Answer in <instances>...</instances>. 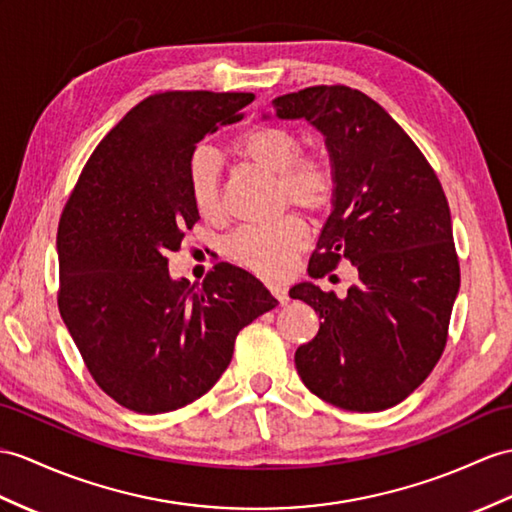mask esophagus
Segmentation results:
<instances>
[{"instance_id": "esophagus-1", "label": "esophagus", "mask_w": 512, "mask_h": 512, "mask_svg": "<svg viewBox=\"0 0 512 512\" xmlns=\"http://www.w3.org/2000/svg\"><path fill=\"white\" fill-rule=\"evenodd\" d=\"M269 291L271 295L278 299V302L284 306L286 302H289V291H286L284 284H269Z\"/></svg>"}]
</instances>
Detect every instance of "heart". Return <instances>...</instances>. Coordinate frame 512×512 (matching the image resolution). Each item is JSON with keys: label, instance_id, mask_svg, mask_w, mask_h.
I'll use <instances>...</instances> for the list:
<instances>
[{"label": "heart", "instance_id": "1", "mask_svg": "<svg viewBox=\"0 0 512 512\" xmlns=\"http://www.w3.org/2000/svg\"><path fill=\"white\" fill-rule=\"evenodd\" d=\"M299 134L284 126H256L234 141V154L278 176L282 204L323 213L334 202L336 169L326 154H302ZM189 191L195 210L206 219L221 215L219 162L206 147H199L189 160ZM308 243V228L297 215H284L263 226H245L226 241V256L232 263L265 278H278Z\"/></svg>", "mask_w": 512, "mask_h": 512}]
</instances>
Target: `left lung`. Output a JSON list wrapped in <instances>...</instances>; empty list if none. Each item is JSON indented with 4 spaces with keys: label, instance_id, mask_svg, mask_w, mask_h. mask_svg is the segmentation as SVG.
<instances>
[{
    "label": "left lung",
    "instance_id": "8db88e82",
    "mask_svg": "<svg viewBox=\"0 0 512 512\" xmlns=\"http://www.w3.org/2000/svg\"><path fill=\"white\" fill-rule=\"evenodd\" d=\"M271 104L278 119L313 123L336 169L308 276L343 260L358 273L345 297L313 282L291 289L321 319L315 339L297 347V373L321 400L378 413L406 400L445 350L460 286L450 206L426 156L365 93L308 86Z\"/></svg>",
    "mask_w": 512,
    "mask_h": 512
}]
</instances>
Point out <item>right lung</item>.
Instances as JSON below:
<instances>
[{"instance_id":"right-lung-1","label":"right lung","mask_w":512,"mask_h":512,"mask_svg":"<svg viewBox=\"0 0 512 512\" xmlns=\"http://www.w3.org/2000/svg\"><path fill=\"white\" fill-rule=\"evenodd\" d=\"M252 99L149 95L95 147L60 215V317L99 389L134 413H169L208 393L236 334L278 304L228 263L202 286L169 276L167 256L199 219L189 191L195 145L243 119Z\"/></svg>"}]
</instances>
